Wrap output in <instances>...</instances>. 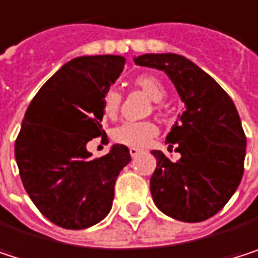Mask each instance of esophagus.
Listing matches in <instances>:
<instances>
[{"label": "esophagus", "instance_id": "1", "mask_svg": "<svg viewBox=\"0 0 258 258\" xmlns=\"http://www.w3.org/2000/svg\"><path fill=\"white\" fill-rule=\"evenodd\" d=\"M142 153V150H139V148H130V154H132V157H138L139 154Z\"/></svg>", "mask_w": 258, "mask_h": 258}]
</instances>
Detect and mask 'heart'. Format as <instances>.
<instances>
[{"instance_id":"obj_1","label":"heart","mask_w":258,"mask_h":258,"mask_svg":"<svg viewBox=\"0 0 258 258\" xmlns=\"http://www.w3.org/2000/svg\"><path fill=\"white\" fill-rule=\"evenodd\" d=\"M133 83L138 89H141L154 102H160L166 95L165 86L154 75H150V74L138 75ZM120 101H122V96L116 89L107 90L102 96V101H101L102 114L108 119L114 117L119 111ZM157 133H159V128L156 126V123H153L150 120L123 122V123L117 125L116 128H113L111 139L116 144H120L125 147L142 148V147L148 145L151 142V139H154L157 136Z\"/></svg>"}]
</instances>
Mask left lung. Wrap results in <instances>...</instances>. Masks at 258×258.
<instances>
[{
  "label": "left lung",
  "mask_w": 258,
  "mask_h": 258,
  "mask_svg": "<svg viewBox=\"0 0 258 258\" xmlns=\"http://www.w3.org/2000/svg\"><path fill=\"white\" fill-rule=\"evenodd\" d=\"M139 66L163 71L174 83L184 111L166 136L174 163L151 151L157 168L150 189L165 215L183 222H201L216 215L233 197L243 175L246 136L228 93L200 66L178 54H144Z\"/></svg>",
  "instance_id": "obj_1"
}]
</instances>
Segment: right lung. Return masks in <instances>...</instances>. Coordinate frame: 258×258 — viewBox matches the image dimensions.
<instances>
[{
	"mask_svg": "<svg viewBox=\"0 0 258 258\" xmlns=\"http://www.w3.org/2000/svg\"><path fill=\"white\" fill-rule=\"evenodd\" d=\"M125 64L120 55H83L64 63L30 102L15 142L22 184L52 224L66 230L102 221L119 172L132 160L125 145L92 159L86 145L102 130L101 101ZM107 138V136H105Z\"/></svg>",
	"mask_w": 258,
	"mask_h": 258,
	"instance_id": "1",
	"label": "right lung"
}]
</instances>
